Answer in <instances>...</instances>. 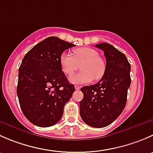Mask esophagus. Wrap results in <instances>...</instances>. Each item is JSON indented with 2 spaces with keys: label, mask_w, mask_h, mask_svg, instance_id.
<instances>
[{
  "label": "esophagus",
  "mask_w": 153,
  "mask_h": 153,
  "mask_svg": "<svg viewBox=\"0 0 153 153\" xmlns=\"http://www.w3.org/2000/svg\"><path fill=\"white\" fill-rule=\"evenodd\" d=\"M75 89H76V90H79V89H81V86H75Z\"/></svg>",
  "instance_id": "esophagus-1"
}]
</instances>
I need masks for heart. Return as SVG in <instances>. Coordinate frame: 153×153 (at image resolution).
Listing matches in <instances>:
<instances>
[{
	"mask_svg": "<svg viewBox=\"0 0 153 153\" xmlns=\"http://www.w3.org/2000/svg\"><path fill=\"white\" fill-rule=\"evenodd\" d=\"M73 56L63 52L60 56V64L66 75H71L81 65L82 71L69 78L71 83L81 84L90 83L92 80L101 79L106 69L104 60L98 56V52L89 47L77 48L72 51Z\"/></svg>",
	"mask_w": 153,
	"mask_h": 153,
	"instance_id": "obj_1",
	"label": "heart"
}]
</instances>
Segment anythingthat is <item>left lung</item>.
<instances>
[{
  "instance_id": "obj_1",
  "label": "left lung",
  "mask_w": 153,
  "mask_h": 153,
  "mask_svg": "<svg viewBox=\"0 0 153 153\" xmlns=\"http://www.w3.org/2000/svg\"><path fill=\"white\" fill-rule=\"evenodd\" d=\"M104 51L106 69L96 84L83 86L80 115L86 124L96 128L112 124L124 110L131 84L130 64L124 53L107 43L95 45Z\"/></svg>"
}]
</instances>
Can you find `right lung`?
Wrapping results in <instances>:
<instances>
[{"instance_id":"obj_1","label":"right lung","mask_w":153,"mask_h":153,"mask_svg":"<svg viewBox=\"0 0 153 153\" xmlns=\"http://www.w3.org/2000/svg\"><path fill=\"white\" fill-rule=\"evenodd\" d=\"M75 46L51 36L36 44L23 58L17 94L21 110L32 124L48 127L62 117L75 86L62 71L60 56Z\"/></svg>"}]
</instances>
